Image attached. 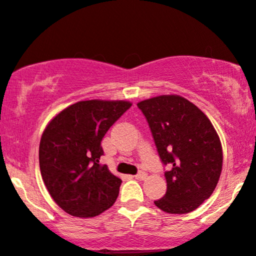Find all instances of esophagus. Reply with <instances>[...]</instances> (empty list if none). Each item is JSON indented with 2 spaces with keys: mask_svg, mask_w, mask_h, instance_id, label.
Listing matches in <instances>:
<instances>
[{
  "mask_svg": "<svg viewBox=\"0 0 256 256\" xmlns=\"http://www.w3.org/2000/svg\"><path fill=\"white\" fill-rule=\"evenodd\" d=\"M146 178V174L144 173V172H140V173L134 175V178H137V180H144Z\"/></svg>",
  "mask_w": 256,
  "mask_h": 256,
  "instance_id": "esophagus-1",
  "label": "esophagus"
}]
</instances>
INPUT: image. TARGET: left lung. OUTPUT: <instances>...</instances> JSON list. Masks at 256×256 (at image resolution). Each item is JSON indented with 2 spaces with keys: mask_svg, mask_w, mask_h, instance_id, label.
<instances>
[{
  "mask_svg": "<svg viewBox=\"0 0 256 256\" xmlns=\"http://www.w3.org/2000/svg\"><path fill=\"white\" fill-rule=\"evenodd\" d=\"M164 166L167 192L155 205L168 214H188L210 198L220 180L223 152L214 125L196 104L178 95L137 104Z\"/></svg>",
  "mask_w": 256,
  "mask_h": 256,
  "instance_id": "1",
  "label": "left lung"
}]
</instances>
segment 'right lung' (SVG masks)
Wrapping results in <instances>:
<instances>
[{"label": "right lung", "instance_id": "obj_1", "mask_svg": "<svg viewBox=\"0 0 256 256\" xmlns=\"http://www.w3.org/2000/svg\"><path fill=\"white\" fill-rule=\"evenodd\" d=\"M131 104L80 101L46 126L39 146L40 173L48 193L66 214L94 217L114 204L122 180L100 164L101 140Z\"/></svg>", "mask_w": 256, "mask_h": 256}]
</instances>
